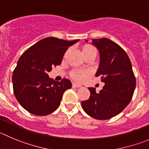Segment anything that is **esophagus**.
I'll return each mask as SVG.
<instances>
[{"mask_svg": "<svg viewBox=\"0 0 149 149\" xmlns=\"http://www.w3.org/2000/svg\"><path fill=\"white\" fill-rule=\"evenodd\" d=\"M72 86H73V87H81V85H80V84H76V83H73Z\"/></svg>", "mask_w": 149, "mask_h": 149, "instance_id": "1", "label": "esophagus"}]
</instances>
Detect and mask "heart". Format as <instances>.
<instances>
[{
	"label": "heart",
	"mask_w": 149,
	"mask_h": 149,
	"mask_svg": "<svg viewBox=\"0 0 149 149\" xmlns=\"http://www.w3.org/2000/svg\"><path fill=\"white\" fill-rule=\"evenodd\" d=\"M90 53H95L97 54V50L94 46L91 45H85L83 47V54H90ZM70 76L72 79L77 81H83L85 78L88 76V73L83 70H73L70 73Z\"/></svg>",
	"instance_id": "obj_1"
}]
</instances>
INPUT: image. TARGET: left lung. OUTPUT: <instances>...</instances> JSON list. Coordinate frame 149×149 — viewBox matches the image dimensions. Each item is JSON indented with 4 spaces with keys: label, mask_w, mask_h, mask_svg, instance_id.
<instances>
[{
    "label": "left lung",
    "mask_w": 149,
    "mask_h": 149,
    "mask_svg": "<svg viewBox=\"0 0 149 149\" xmlns=\"http://www.w3.org/2000/svg\"><path fill=\"white\" fill-rule=\"evenodd\" d=\"M93 44L99 50L101 56L95 76H101L105 84L99 93L93 87L88 88L90 98L83 101L81 106L92 118L107 120L120 113L131 101L136 79L131 61L120 45L107 38L95 39Z\"/></svg>",
    "instance_id": "1"
}]
</instances>
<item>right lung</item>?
<instances>
[{
    "instance_id": "obj_1",
    "label": "right lung",
    "mask_w": 149,
    "mask_h": 149,
    "mask_svg": "<svg viewBox=\"0 0 149 149\" xmlns=\"http://www.w3.org/2000/svg\"><path fill=\"white\" fill-rule=\"evenodd\" d=\"M78 41L47 37L22 54L13 71L12 84L15 98L26 110L42 116L59 107L65 91L71 88V82L67 79L54 81L48 73L60 65L68 47Z\"/></svg>"
}]
</instances>
